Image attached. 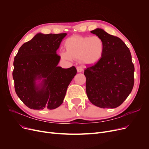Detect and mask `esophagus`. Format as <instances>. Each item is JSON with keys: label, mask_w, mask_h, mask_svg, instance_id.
Returning <instances> with one entry per match:
<instances>
[{"label": "esophagus", "mask_w": 149, "mask_h": 149, "mask_svg": "<svg viewBox=\"0 0 149 149\" xmlns=\"http://www.w3.org/2000/svg\"><path fill=\"white\" fill-rule=\"evenodd\" d=\"M77 70L78 72H81L83 71V68L81 66H78L77 68Z\"/></svg>", "instance_id": "obj_1"}]
</instances>
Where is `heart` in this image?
I'll use <instances>...</instances> for the list:
<instances>
[{"mask_svg": "<svg viewBox=\"0 0 149 149\" xmlns=\"http://www.w3.org/2000/svg\"><path fill=\"white\" fill-rule=\"evenodd\" d=\"M64 46L66 51L60 53L62 60L70 61L73 58H80L88 65L97 63L102 57L104 49L103 40L98 36L69 37L65 40Z\"/></svg>", "mask_w": 149, "mask_h": 149, "instance_id": "heart-1", "label": "heart"}]
</instances>
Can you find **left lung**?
Instances as JSON below:
<instances>
[{
    "label": "left lung",
    "mask_w": 149,
    "mask_h": 149,
    "mask_svg": "<svg viewBox=\"0 0 149 149\" xmlns=\"http://www.w3.org/2000/svg\"><path fill=\"white\" fill-rule=\"evenodd\" d=\"M91 33L102 39L104 49L101 59L84 71L88 97L97 107H117L128 97L134 85L135 68L130 50L121 38L102 29Z\"/></svg>",
    "instance_id": "obj_1"
}]
</instances>
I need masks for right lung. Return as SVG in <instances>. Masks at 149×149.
<instances>
[{
  "mask_svg": "<svg viewBox=\"0 0 149 149\" xmlns=\"http://www.w3.org/2000/svg\"><path fill=\"white\" fill-rule=\"evenodd\" d=\"M66 33L37 34L23 44L14 57L13 77L16 94L34 110L54 109L63 102L67 88L77 74L75 66H57V50ZM42 80L39 85L35 81Z\"/></svg>",
  "mask_w": 149,
  "mask_h": 149,
  "instance_id": "add662e5",
  "label": "right lung"
}]
</instances>
